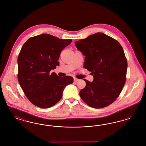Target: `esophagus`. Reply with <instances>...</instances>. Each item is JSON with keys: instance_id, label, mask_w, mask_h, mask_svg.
I'll return each mask as SVG.
<instances>
[{"instance_id": "1", "label": "esophagus", "mask_w": 146, "mask_h": 146, "mask_svg": "<svg viewBox=\"0 0 146 146\" xmlns=\"http://www.w3.org/2000/svg\"><path fill=\"white\" fill-rule=\"evenodd\" d=\"M79 79H77L76 78H74V82H77L78 81H79Z\"/></svg>"}]
</instances>
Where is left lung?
<instances>
[{
	"label": "left lung",
	"mask_w": 146,
	"mask_h": 146,
	"mask_svg": "<svg viewBox=\"0 0 146 146\" xmlns=\"http://www.w3.org/2000/svg\"><path fill=\"white\" fill-rule=\"evenodd\" d=\"M75 45L85 56L84 67L94 77L91 83L83 79L86 86L80 91V96L94 108L111 104L126 79L127 62L122 46L115 39L100 32L76 41Z\"/></svg>",
	"instance_id": "8db88e82"
}]
</instances>
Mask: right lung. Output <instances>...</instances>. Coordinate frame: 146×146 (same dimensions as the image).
Returning a JSON list of instances; mask_svg holds the SVG:
<instances>
[{"label": "right lung", "instance_id": "1", "mask_svg": "<svg viewBox=\"0 0 146 146\" xmlns=\"http://www.w3.org/2000/svg\"><path fill=\"white\" fill-rule=\"evenodd\" d=\"M72 41L42 34L29 38L23 45L17 59V78L32 104L42 108L54 106L61 99L65 87L73 83L72 76L50 73L59 65L61 52Z\"/></svg>", "mask_w": 146, "mask_h": 146}]
</instances>
